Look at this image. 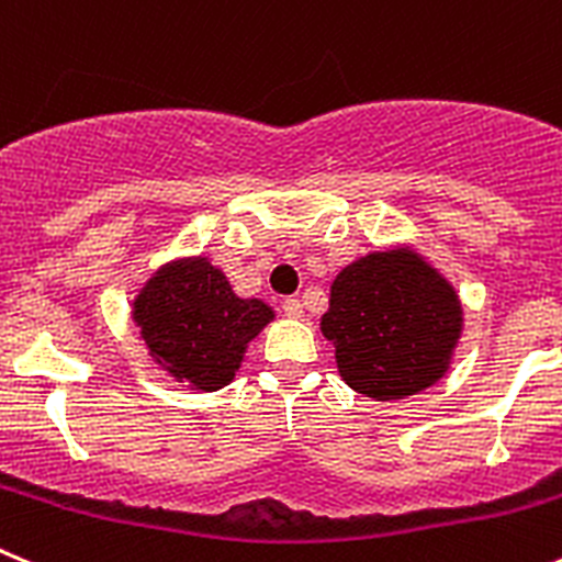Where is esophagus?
Returning <instances> with one entry per match:
<instances>
[{"mask_svg": "<svg viewBox=\"0 0 562 562\" xmlns=\"http://www.w3.org/2000/svg\"><path fill=\"white\" fill-rule=\"evenodd\" d=\"M281 308H284V314H286V317H290V319H301L303 314H306V312H303V303L297 301V297H286L284 306H281Z\"/></svg>", "mask_w": 562, "mask_h": 562, "instance_id": "esophagus-1", "label": "esophagus"}]
</instances>
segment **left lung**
I'll list each match as a JSON object with an SVG mask.
<instances>
[{
  "label": "left lung",
  "mask_w": 562,
  "mask_h": 562,
  "mask_svg": "<svg viewBox=\"0 0 562 562\" xmlns=\"http://www.w3.org/2000/svg\"><path fill=\"white\" fill-rule=\"evenodd\" d=\"M319 330L334 341L336 370L352 392L397 403L447 375L463 336V303L419 248L394 243L336 272Z\"/></svg>",
  "instance_id": "left-lung-1"
}]
</instances>
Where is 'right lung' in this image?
<instances>
[{"instance_id": "right-lung-1", "label": "right lung", "mask_w": 562, "mask_h": 562, "mask_svg": "<svg viewBox=\"0 0 562 562\" xmlns=\"http://www.w3.org/2000/svg\"><path fill=\"white\" fill-rule=\"evenodd\" d=\"M157 370L190 392H217L237 378L248 345L276 319L259 297H239L210 256L159 265L130 312Z\"/></svg>"}]
</instances>
